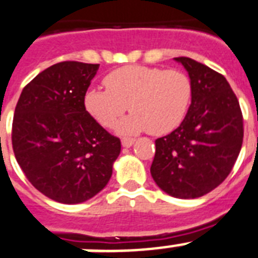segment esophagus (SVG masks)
Masks as SVG:
<instances>
[{"label": "esophagus", "mask_w": 258, "mask_h": 258, "mask_svg": "<svg viewBox=\"0 0 258 258\" xmlns=\"http://www.w3.org/2000/svg\"><path fill=\"white\" fill-rule=\"evenodd\" d=\"M135 143V139L132 138H122V145L124 148L132 147V144Z\"/></svg>", "instance_id": "obj_1"}]
</instances>
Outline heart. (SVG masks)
<instances>
[{"instance_id": "heart-1", "label": "heart", "mask_w": 258, "mask_h": 258, "mask_svg": "<svg viewBox=\"0 0 258 258\" xmlns=\"http://www.w3.org/2000/svg\"><path fill=\"white\" fill-rule=\"evenodd\" d=\"M106 89L92 87L84 95V106L100 124H118L123 135L148 130L152 135H166L183 122L192 98L189 76L180 70L161 67L124 66L107 74Z\"/></svg>"}]
</instances>
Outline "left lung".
<instances>
[{
    "instance_id": "1",
    "label": "left lung",
    "mask_w": 258,
    "mask_h": 258,
    "mask_svg": "<svg viewBox=\"0 0 258 258\" xmlns=\"http://www.w3.org/2000/svg\"><path fill=\"white\" fill-rule=\"evenodd\" d=\"M174 59L191 79V105L180 126L156 140L151 174L170 196L196 199L218 187L234 167L243 115L225 76L188 57Z\"/></svg>"
}]
</instances>
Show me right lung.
<instances>
[{
    "label": "right lung",
    "mask_w": 258,
    "mask_h": 258,
    "mask_svg": "<svg viewBox=\"0 0 258 258\" xmlns=\"http://www.w3.org/2000/svg\"><path fill=\"white\" fill-rule=\"evenodd\" d=\"M100 64L48 67L22 91L13 119L15 158L31 184L51 200L80 204L104 189L120 140L86 110L84 95Z\"/></svg>",
    "instance_id": "right-lung-1"
}]
</instances>
